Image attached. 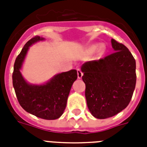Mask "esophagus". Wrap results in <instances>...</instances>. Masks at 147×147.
Here are the masks:
<instances>
[{"mask_svg": "<svg viewBox=\"0 0 147 147\" xmlns=\"http://www.w3.org/2000/svg\"><path fill=\"white\" fill-rule=\"evenodd\" d=\"M77 75H78V78H82V77L83 76V73L82 71H81L80 69H77Z\"/></svg>", "mask_w": 147, "mask_h": 147, "instance_id": "1", "label": "esophagus"}]
</instances>
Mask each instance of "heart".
<instances>
[{
    "label": "heart",
    "mask_w": 147,
    "mask_h": 147,
    "mask_svg": "<svg viewBox=\"0 0 147 147\" xmlns=\"http://www.w3.org/2000/svg\"><path fill=\"white\" fill-rule=\"evenodd\" d=\"M98 48H100V50H102L103 49V47H99V46H95V47H94V48H93V49H98Z\"/></svg>",
    "instance_id": "heart-1"
}]
</instances>
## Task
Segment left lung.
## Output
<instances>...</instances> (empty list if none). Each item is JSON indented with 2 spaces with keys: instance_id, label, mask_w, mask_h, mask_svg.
Here are the masks:
<instances>
[{
  "instance_id": "left-lung-1",
  "label": "left lung",
  "mask_w": 147,
  "mask_h": 147,
  "mask_svg": "<svg viewBox=\"0 0 147 147\" xmlns=\"http://www.w3.org/2000/svg\"><path fill=\"white\" fill-rule=\"evenodd\" d=\"M114 53L85 62V98L89 111L98 119L113 117L129 105L136 86V61L129 49L111 39Z\"/></svg>"
}]
</instances>
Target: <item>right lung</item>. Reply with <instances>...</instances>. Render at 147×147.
<instances>
[{"mask_svg": "<svg viewBox=\"0 0 147 147\" xmlns=\"http://www.w3.org/2000/svg\"><path fill=\"white\" fill-rule=\"evenodd\" d=\"M45 39L36 36L26 42L17 57L13 72V85L20 105L26 112L45 120L59 118L66 107L71 85L77 79V71L55 75L48 82L40 85L27 82L21 74L24 60L30 47Z\"/></svg>", "mask_w": 147, "mask_h": 147, "instance_id": "1", "label": "right lung"}]
</instances>
